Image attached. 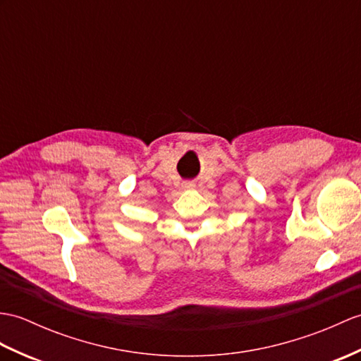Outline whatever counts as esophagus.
I'll return each mask as SVG.
<instances>
[{"mask_svg":"<svg viewBox=\"0 0 361 361\" xmlns=\"http://www.w3.org/2000/svg\"><path fill=\"white\" fill-rule=\"evenodd\" d=\"M184 188H194V183H186L184 184Z\"/></svg>","mask_w":361,"mask_h":361,"instance_id":"34e87169","label":"esophagus"}]
</instances>
